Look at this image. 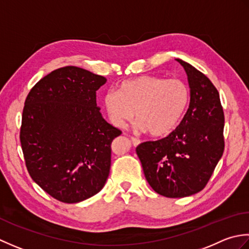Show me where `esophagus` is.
<instances>
[{
	"mask_svg": "<svg viewBox=\"0 0 249 249\" xmlns=\"http://www.w3.org/2000/svg\"><path fill=\"white\" fill-rule=\"evenodd\" d=\"M131 141H132V144H133L134 146H138L141 143V141L139 139L134 138V136H131Z\"/></svg>",
	"mask_w": 249,
	"mask_h": 249,
	"instance_id": "obj_1",
	"label": "esophagus"
}]
</instances>
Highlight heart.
<instances>
[{"label": "heart", "instance_id": "heart-1", "mask_svg": "<svg viewBox=\"0 0 249 249\" xmlns=\"http://www.w3.org/2000/svg\"><path fill=\"white\" fill-rule=\"evenodd\" d=\"M104 107L110 123L124 128L134 117L136 128L155 138L171 133L190 102V89L181 79L144 75L121 83L105 93Z\"/></svg>", "mask_w": 249, "mask_h": 249}]
</instances>
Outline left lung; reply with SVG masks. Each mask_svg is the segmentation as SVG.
<instances>
[{"label":"left lung","instance_id":"obj_1","mask_svg":"<svg viewBox=\"0 0 249 249\" xmlns=\"http://www.w3.org/2000/svg\"><path fill=\"white\" fill-rule=\"evenodd\" d=\"M190 103L177 128L158 141L136 147L147 181L157 194L184 197L209 182L225 149V115L219 93L206 76L180 59Z\"/></svg>","mask_w":249,"mask_h":249}]
</instances>
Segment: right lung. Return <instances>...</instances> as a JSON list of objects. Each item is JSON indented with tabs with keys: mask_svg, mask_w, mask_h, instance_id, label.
I'll return each instance as SVG.
<instances>
[{
	"mask_svg": "<svg viewBox=\"0 0 249 249\" xmlns=\"http://www.w3.org/2000/svg\"><path fill=\"white\" fill-rule=\"evenodd\" d=\"M106 78L77 67L43 77L22 111L20 143L30 176L63 203H78L103 188L110 169L111 142L121 131L96 106Z\"/></svg>",
	"mask_w": 249,
	"mask_h": 249,
	"instance_id": "obj_1",
	"label": "right lung"
}]
</instances>
